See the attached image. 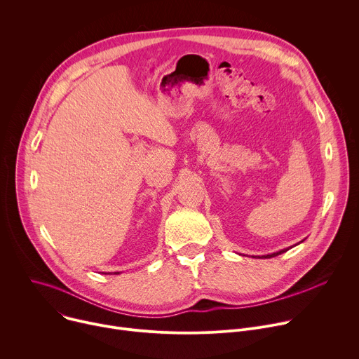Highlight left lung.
<instances>
[{"mask_svg":"<svg viewBox=\"0 0 359 359\" xmlns=\"http://www.w3.org/2000/svg\"><path fill=\"white\" fill-rule=\"evenodd\" d=\"M288 248H285V250H281V251H278V252H274V254H269V255H263L264 259H271V257H276V255H278V254H281V252H285ZM262 257V259H263Z\"/></svg>","mask_w":359,"mask_h":359,"instance_id":"obj_1","label":"left lung"}]
</instances>
